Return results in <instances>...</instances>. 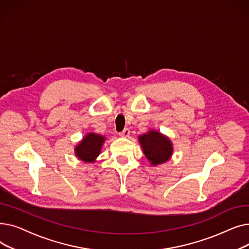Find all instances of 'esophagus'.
<instances>
[{
  "mask_svg": "<svg viewBox=\"0 0 249 249\" xmlns=\"http://www.w3.org/2000/svg\"><path fill=\"white\" fill-rule=\"evenodd\" d=\"M119 135H120L121 137H128V136L130 135V130H129L128 128H125L122 132L119 133Z\"/></svg>",
  "mask_w": 249,
  "mask_h": 249,
  "instance_id": "obj_1",
  "label": "esophagus"
}]
</instances>
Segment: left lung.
<instances>
[{
    "label": "left lung",
    "instance_id": "left-lung-1",
    "mask_svg": "<svg viewBox=\"0 0 249 249\" xmlns=\"http://www.w3.org/2000/svg\"><path fill=\"white\" fill-rule=\"evenodd\" d=\"M138 139L143 152L151 164L163 163L171 158L173 153L172 142L160 132L151 130L148 133L139 136Z\"/></svg>",
    "mask_w": 249,
    "mask_h": 249
}]
</instances>
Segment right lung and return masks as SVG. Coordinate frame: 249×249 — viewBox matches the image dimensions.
I'll list each match as a JSON object with an SVG mask.
<instances>
[{
    "instance_id": "right-lung-1",
    "label": "right lung",
    "mask_w": 249,
    "mask_h": 249,
    "mask_svg": "<svg viewBox=\"0 0 249 249\" xmlns=\"http://www.w3.org/2000/svg\"><path fill=\"white\" fill-rule=\"evenodd\" d=\"M105 137L89 133L84 140L75 147V154L80 160L84 161H93L100 154Z\"/></svg>"
}]
</instances>
